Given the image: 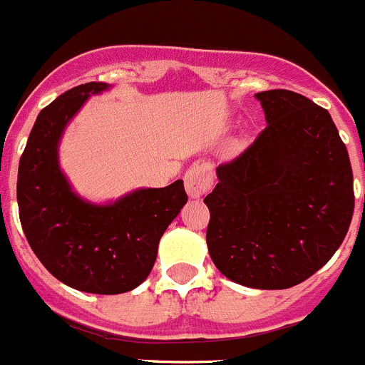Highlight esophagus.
Segmentation results:
<instances>
[{
	"mask_svg": "<svg viewBox=\"0 0 365 365\" xmlns=\"http://www.w3.org/2000/svg\"><path fill=\"white\" fill-rule=\"evenodd\" d=\"M186 192L192 199H199L208 193L213 186V170L206 163H193L185 175Z\"/></svg>",
	"mask_w": 365,
	"mask_h": 365,
	"instance_id": "esophagus-1",
	"label": "esophagus"
}]
</instances>
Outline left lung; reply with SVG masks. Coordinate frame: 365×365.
<instances>
[{
  "label": "left lung",
  "instance_id": "8db88e82",
  "mask_svg": "<svg viewBox=\"0 0 365 365\" xmlns=\"http://www.w3.org/2000/svg\"><path fill=\"white\" fill-rule=\"evenodd\" d=\"M266 128L217 168L206 244L222 275L286 289L317 273L349 230L353 170L329 112L292 90L257 93Z\"/></svg>",
  "mask_w": 365,
  "mask_h": 365
}]
</instances>
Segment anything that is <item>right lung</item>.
Returning <instances> with one entry per match:
<instances>
[{
	"label": "right lung",
	"instance_id": "right-lung-1",
	"mask_svg": "<svg viewBox=\"0 0 365 365\" xmlns=\"http://www.w3.org/2000/svg\"><path fill=\"white\" fill-rule=\"evenodd\" d=\"M92 81L73 86L39 112L18 170L21 228L43 266L66 286L98 295L137 287L152 272L157 246L186 205L182 180L166 188L137 190L110 206H93L70 190L58 165V141Z\"/></svg>",
	"mask_w": 365,
	"mask_h": 365
}]
</instances>
